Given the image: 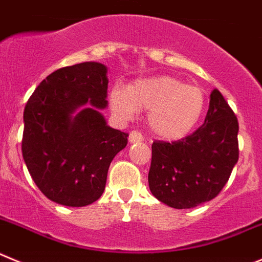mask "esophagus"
Here are the masks:
<instances>
[{"label":"esophagus","mask_w":262,"mask_h":262,"mask_svg":"<svg viewBox=\"0 0 262 262\" xmlns=\"http://www.w3.org/2000/svg\"><path fill=\"white\" fill-rule=\"evenodd\" d=\"M143 136L138 130H133L129 134V142L130 143H137V142H142Z\"/></svg>","instance_id":"1"}]
</instances>
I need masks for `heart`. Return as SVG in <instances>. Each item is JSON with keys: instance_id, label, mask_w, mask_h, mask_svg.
<instances>
[{"instance_id": "heart-1", "label": "heart", "mask_w": 262, "mask_h": 262, "mask_svg": "<svg viewBox=\"0 0 262 262\" xmlns=\"http://www.w3.org/2000/svg\"><path fill=\"white\" fill-rule=\"evenodd\" d=\"M111 110L120 120L136 117L137 111H147L146 124L152 136L176 141L189 134L205 110V94L172 75L137 79L126 90L110 91Z\"/></svg>"}]
</instances>
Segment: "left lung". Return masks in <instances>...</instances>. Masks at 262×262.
Segmentation results:
<instances>
[{"mask_svg": "<svg viewBox=\"0 0 262 262\" xmlns=\"http://www.w3.org/2000/svg\"><path fill=\"white\" fill-rule=\"evenodd\" d=\"M237 132L236 116L215 89L204 124L194 133L175 142H152V195L175 209H190L216 197L239 159Z\"/></svg>", "mask_w": 262, "mask_h": 262, "instance_id": "left-lung-1", "label": "left lung"}]
</instances>
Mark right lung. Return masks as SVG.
Returning a JSON list of instances; mask_svg holds the SVG:
<instances>
[{
  "mask_svg": "<svg viewBox=\"0 0 262 262\" xmlns=\"http://www.w3.org/2000/svg\"><path fill=\"white\" fill-rule=\"evenodd\" d=\"M107 67L82 62L49 74L23 114L22 154L32 180L51 201L81 207L100 199L111 162L128 133L107 125Z\"/></svg>",
  "mask_w": 262,
  "mask_h": 262,
  "instance_id": "add662e5",
  "label": "right lung"
}]
</instances>
